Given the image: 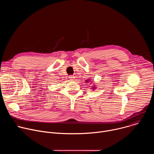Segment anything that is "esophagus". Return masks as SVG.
I'll use <instances>...</instances> for the list:
<instances>
[{"instance_id":"1","label":"esophagus","mask_w":154,"mask_h":154,"mask_svg":"<svg viewBox=\"0 0 154 154\" xmlns=\"http://www.w3.org/2000/svg\"><path fill=\"white\" fill-rule=\"evenodd\" d=\"M69 78L71 80H74V79H75V76H74V75H69Z\"/></svg>"}]
</instances>
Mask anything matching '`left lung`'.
Masks as SVG:
<instances>
[{
  "label": "left lung",
  "mask_w": 154,
  "mask_h": 154,
  "mask_svg": "<svg viewBox=\"0 0 154 154\" xmlns=\"http://www.w3.org/2000/svg\"><path fill=\"white\" fill-rule=\"evenodd\" d=\"M88 80H87V81H86V82H88Z\"/></svg>",
  "instance_id": "1"
}]
</instances>
